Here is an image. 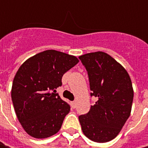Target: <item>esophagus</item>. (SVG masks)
Here are the masks:
<instances>
[{
  "mask_svg": "<svg viewBox=\"0 0 148 148\" xmlns=\"http://www.w3.org/2000/svg\"><path fill=\"white\" fill-rule=\"evenodd\" d=\"M76 105H77V102H76V101H72V102H71V107H72V108H75V107H76Z\"/></svg>",
  "mask_w": 148,
  "mask_h": 148,
  "instance_id": "1",
  "label": "esophagus"
}]
</instances>
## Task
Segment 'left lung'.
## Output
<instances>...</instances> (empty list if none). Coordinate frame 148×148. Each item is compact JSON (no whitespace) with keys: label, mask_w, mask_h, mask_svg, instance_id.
<instances>
[{"label":"left lung","mask_w":148,"mask_h":148,"mask_svg":"<svg viewBox=\"0 0 148 148\" xmlns=\"http://www.w3.org/2000/svg\"><path fill=\"white\" fill-rule=\"evenodd\" d=\"M88 73L91 96L98 100L79 116L83 134L96 143L116 138L130 116L134 89L128 71L104 52L79 57Z\"/></svg>","instance_id":"obj_1"}]
</instances>
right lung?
<instances>
[{
	"instance_id": "1",
	"label": "right lung",
	"mask_w": 148,
	"mask_h": 148,
	"mask_svg": "<svg viewBox=\"0 0 148 148\" xmlns=\"http://www.w3.org/2000/svg\"><path fill=\"white\" fill-rule=\"evenodd\" d=\"M77 57L56 50H46L20 66L12 83L11 99L21 126L35 138H46L60 130L70 105L56 89L63 74L77 65Z\"/></svg>"
}]
</instances>
